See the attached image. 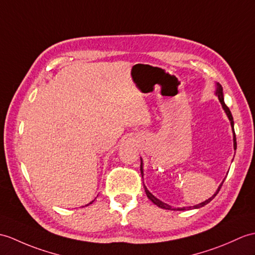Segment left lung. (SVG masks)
<instances>
[{
	"instance_id": "1",
	"label": "left lung",
	"mask_w": 255,
	"mask_h": 255,
	"mask_svg": "<svg viewBox=\"0 0 255 255\" xmlns=\"http://www.w3.org/2000/svg\"><path fill=\"white\" fill-rule=\"evenodd\" d=\"M215 94L216 96L218 97V100H220V102H221V104H222V106H223V109H224V111H225V113H226V115L228 116V118H229V121H230V125H232V128H233V132H234V150H237V141H236V133H235V129H234V118H233V115H232V112H230V110L228 109V106L225 104V102H224V94H223V87L218 84V82H216V92H215ZM142 165H143V163H142V159H141V165H140V170H141V174L143 175V166H142ZM224 182V181H223ZM223 182L221 183L220 185V187H218V189L216 190V192L212 195V197L210 198V199H208V200H205L204 202H202V203H200V204H197V205H194V206H189V208H181V209H177V211H185V210H191V209H200V208H202V206H204V205H206L208 203H210L211 201L214 199L215 197H216V194L218 193V191L221 190V188H222V185H223ZM144 190H145V193H146V195H147V198H149L153 203H154L155 205H157L158 208H161V209H165V210H176V209H171V206L170 205H168V204H166V203H164V202H162L161 200H158L157 198H155L154 195H153L149 190H147L146 189V187L144 186Z\"/></svg>"
}]
</instances>
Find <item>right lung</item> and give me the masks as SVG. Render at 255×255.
I'll return each mask as SVG.
<instances>
[{"label": "right lung", "instance_id": "add662e5", "mask_svg": "<svg viewBox=\"0 0 255 255\" xmlns=\"http://www.w3.org/2000/svg\"><path fill=\"white\" fill-rule=\"evenodd\" d=\"M93 201H94V200H93ZM93 201H92V202H93ZM92 202H90V203H89V204H91ZM89 204H87V205H89ZM87 205H86V206H87Z\"/></svg>", "mask_w": 255, "mask_h": 255}]
</instances>
